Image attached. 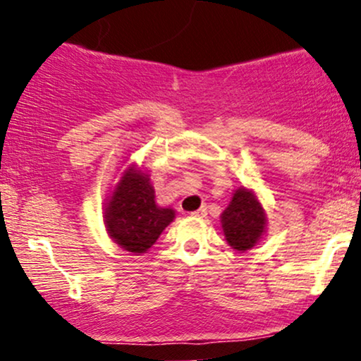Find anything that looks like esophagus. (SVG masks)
Listing matches in <instances>:
<instances>
[{
	"mask_svg": "<svg viewBox=\"0 0 361 361\" xmlns=\"http://www.w3.org/2000/svg\"><path fill=\"white\" fill-rule=\"evenodd\" d=\"M192 215H195V217H200V219H204L205 215H207V207H205V205H204V207H200V209H198V210H195V212H193Z\"/></svg>",
	"mask_w": 361,
	"mask_h": 361,
	"instance_id": "obj_1",
	"label": "esophagus"
}]
</instances>
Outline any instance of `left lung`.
Here are the masks:
<instances>
[{
  "label": "left lung",
  "instance_id": "left-lung-1",
  "mask_svg": "<svg viewBox=\"0 0 361 361\" xmlns=\"http://www.w3.org/2000/svg\"><path fill=\"white\" fill-rule=\"evenodd\" d=\"M264 212L252 192L239 188L229 207L222 212V227L227 243L238 251L251 250L264 233Z\"/></svg>",
  "mask_w": 361,
  "mask_h": 361
}]
</instances>
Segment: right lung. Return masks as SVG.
Masks as SVG:
<instances>
[{
    "label": "right lung",
    "mask_w": 361,
    "mask_h": 361,
    "mask_svg": "<svg viewBox=\"0 0 361 361\" xmlns=\"http://www.w3.org/2000/svg\"><path fill=\"white\" fill-rule=\"evenodd\" d=\"M111 238L128 252H146L175 219L171 209L156 204L146 173L130 168L114 190L105 210Z\"/></svg>",
    "instance_id": "1"
}]
</instances>
